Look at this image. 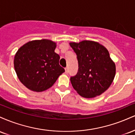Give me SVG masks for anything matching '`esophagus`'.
Listing matches in <instances>:
<instances>
[{"label": "esophagus", "instance_id": "1", "mask_svg": "<svg viewBox=\"0 0 135 135\" xmlns=\"http://www.w3.org/2000/svg\"><path fill=\"white\" fill-rule=\"evenodd\" d=\"M65 69V74H67L69 73V69H68V67H66Z\"/></svg>", "mask_w": 135, "mask_h": 135}]
</instances>
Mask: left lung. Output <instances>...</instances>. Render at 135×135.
Returning a JSON list of instances; mask_svg holds the SVG:
<instances>
[{
    "instance_id": "8db88e82",
    "label": "left lung",
    "mask_w": 135,
    "mask_h": 135,
    "mask_svg": "<svg viewBox=\"0 0 135 135\" xmlns=\"http://www.w3.org/2000/svg\"><path fill=\"white\" fill-rule=\"evenodd\" d=\"M77 55L79 69L70 77L73 88L81 97L94 98L105 92L115 75V65L107 49L97 42L70 43Z\"/></svg>"
}]
</instances>
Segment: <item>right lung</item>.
Masks as SVG:
<instances>
[{"mask_svg": "<svg viewBox=\"0 0 135 135\" xmlns=\"http://www.w3.org/2000/svg\"><path fill=\"white\" fill-rule=\"evenodd\" d=\"M56 43L43 39L28 42L18 49L14 65L21 83L30 90L41 92L49 89L65 72L55 52Z\"/></svg>", "mask_w": 135, "mask_h": 135, "instance_id": "right-lung-1", "label": "right lung"}]
</instances>
